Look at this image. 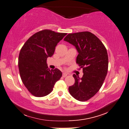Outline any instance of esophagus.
<instances>
[{"mask_svg":"<svg viewBox=\"0 0 129 129\" xmlns=\"http://www.w3.org/2000/svg\"><path fill=\"white\" fill-rule=\"evenodd\" d=\"M68 74L67 73H62V76L63 77H66V76L68 75Z\"/></svg>","mask_w":129,"mask_h":129,"instance_id":"obj_1","label":"esophagus"}]
</instances>
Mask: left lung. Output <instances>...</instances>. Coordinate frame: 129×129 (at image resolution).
Returning a JSON list of instances; mask_svg holds the SVG:
<instances>
[{
	"instance_id": "1",
	"label": "left lung",
	"mask_w": 129,
	"mask_h": 129,
	"mask_svg": "<svg viewBox=\"0 0 129 129\" xmlns=\"http://www.w3.org/2000/svg\"><path fill=\"white\" fill-rule=\"evenodd\" d=\"M64 41L73 45L78 52L76 63L83 68V77L73 75L75 83L69 87L70 95L80 101H87L102 86L108 70V55L105 46L89 31L69 34Z\"/></svg>"
}]
</instances>
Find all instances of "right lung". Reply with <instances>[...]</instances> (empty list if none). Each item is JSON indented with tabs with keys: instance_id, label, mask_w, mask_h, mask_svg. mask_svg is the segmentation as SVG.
Instances as JSON below:
<instances>
[{
	"instance_id": "1",
	"label": "right lung",
	"mask_w": 129,
	"mask_h": 129,
	"mask_svg": "<svg viewBox=\"0 0 129 129\" xmlns=\"http://www.w3.org/2000/svg\"><path fill=\"white\" fill-rule=\"evenodd\" d=\"M67 34L43 30L30 37L21 48L18 59L19 73L23 83L35 96L50 94L61 77L59 69H49L46 60L53 56L57 43Z\"/></svg>"
}]
</instances>
